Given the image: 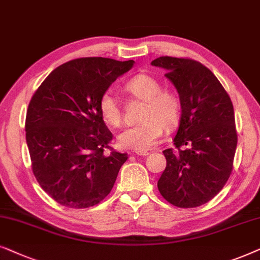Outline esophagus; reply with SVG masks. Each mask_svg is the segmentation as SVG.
<instances>
[{"instance_id": "1", "label": "esophagus", "mask_w": 260, "mask_h": 260, "mask_svg": "<svg viewBox=\"0 0 260 260\" xmlns=\"http://www.w3.org/2000/svg\"><path fill=\"white\" fill-rule=\"evenodd\" d=\"M136 154L137 155H143V157H146V155L150 154V152H147V151H136Z\"/></svg>"}]
</instances>
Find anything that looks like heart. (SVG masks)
Masks as SVG:
<instances>
[{
    "instance_id": "1",
    "label": "heart",
    "mask_w": 260,
    "mask_h": 260,
    "mask_svg": "<svg viewBox=\"0 0 260 260\" xmlns=\"http://www.w3.org/2000/svg\"><path fill=\"white\" fill-rule=\"evenodd\" d=\"M127 91L141 101V122L128 127L117 136V146L123 150L147 151L158 143L162 129H171L181 117V102L178 96L168 90L150 75H138L126 85ZM99 109L103 121L112 127L122 123L120 103L112 91H106L99 101Z\"/></svg>"
}]
</instances>
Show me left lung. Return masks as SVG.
Segmentation results:
<instances>
[{"mask_svg":"<svg viewBox=\"0 0 260 260\" xmlns=\"http://www.w3.org/2000/svg\"><path fill=\"white\" fill-rule=\"evenodd\" d=\"M151 64L166 71L182 108L174 138L177 151H162L166 168L158 190L179 208L202 206L220 192L233 170L238 143L233 105L215 75L199 61L159 57Z\"/></svg>","mask_w":260,"mask_h":260,"instance_id":"left-lung-1","label":"left lung"}]
</instances>
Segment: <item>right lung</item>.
<instances>
[{
    "label": "right lung",
    "instance_id": "right-lung-1",
    "mask_svg": "<svg viewBox=\"0 0 260 260\" xmlns=\"http://www.w3.org/2000/svg\"><path fill=\"white\" fill-rule=\"evenodd\" d=\"M134 61L88 57L54 69L30 100L26 141L32 170L44 191L69 208L105 199L127 153L109 148L113 134L99 109L101 96Z\"/></svg>",
    "mask_w": 260,
    "mask_h": 260
}]
</instances>
